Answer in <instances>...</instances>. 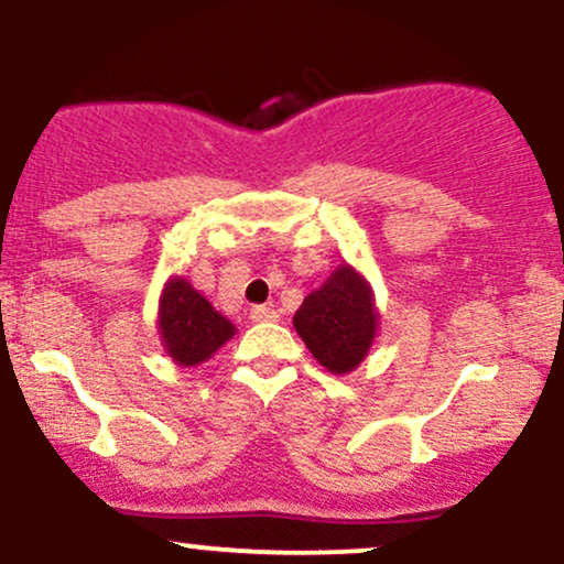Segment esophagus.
Returning <instances> with one entry per match:
<instances>
[{
  "label": "esophagus",
  "instance_id": "obj_1",
  "mask_svg": "<svg viewBox=\"0 0 564 564\" xmlns=\"http://www.w3.org/2000/svg\"><path fill=\"white\" fill-rule=\"evenodd\" d=\"M249 318L253 321V324H264V321H275L278 313L272 311L270 305H257V307H251Z\"/></svg>",
  "mask_w": 564,
  "mask_h": 564
}]
</instances>
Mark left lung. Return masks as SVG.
Wrapping results in <instances>:
<instances>
[{"label": "left lung", "instance_id": "8db88e82", "mask_svg": "<svg viewBox=\"0 0 564 564\" xmlns=\"http://www.w3.org/2000/svg\"><path fill=\"white\" fill-rule=\"evenodd\" d=\"M294 329L315 361L332 375H350L372 350L380 313L367 278L348 262L337 264L324 286L305 296Z\"/></svg>", "mask_w": 564, "mask_h": 564}]
</instances>
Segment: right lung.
I'll return each instance as SVG.
<instances>
[{"instance_id":"obj_1","label":"right lung","mask_w":564,"mask_h":564,"mask_svg":"<svg viewBox=\"0 0 564 564\" xmlns=\"http://www.w3.org/2000/svg\"><path fill=\"white\" fill-rule=\"evenodd\" d=\"M158 334L176 367H197L232 339L235 324L216 311L187 278L171 275L160 294Z\"/></svg>"}]
</instances>
